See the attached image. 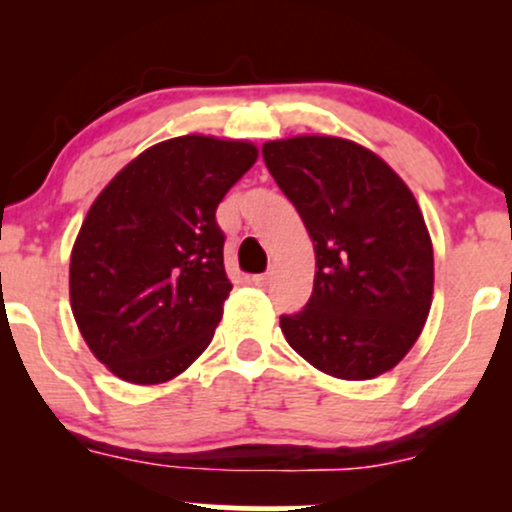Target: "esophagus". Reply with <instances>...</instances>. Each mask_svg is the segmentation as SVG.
<instances>
[{"label": "esophagus", "instance_id": "esophagus-1", "mask_svg": "<svg viewBox=\"0 0 512 512\" xmlns=\"http://www.w3.org/2000/svg\"><path fill=\"white\" fill-rule=\"evenodd\" d=\"M269 279H272V272H267V274H255V276H252V284H255V286H267Z\"/></svg>", "mask_w": 512, "mask_h": 512}]
</instances>
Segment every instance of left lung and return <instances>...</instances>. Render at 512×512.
<instances>
[{"label":"left lung","mask_w":512,"mask_h":512,"mask_svg":"<svg viewBox=\"0 0 512 512\" xmlns=\"http://www.w3.org/2000/svg\"><path fill=\"white\" fill-rule=\"evenodd\" d=\"M262 158L315 248L313 296L281 315L286 342L334 378H378L407 356L431 310L433 245L419 204L349 139H276Z\"/></svg>","instance_id":"8db88e82"}]
</instances>
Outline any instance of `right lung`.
I'll return each mask as SVG.
<instances>
[{
  "instance_id": "add662e5",
  "label": "right lung",
  "mask_w": 512,
  "mask_h": 512,
  "mask_svg": "<svg viewBox=\"0 0 512 512\" xmlns=\"http://www.w3.org/2000/svg\"><path fill=\"white\" fill-rule=\"evenodd\" d=\"M250 142L187 134L127 163L88 209L69 264L81 337L117 378L158 385L207 349L233 284L216 207Z\"/></svg>"
}]
</instances>
